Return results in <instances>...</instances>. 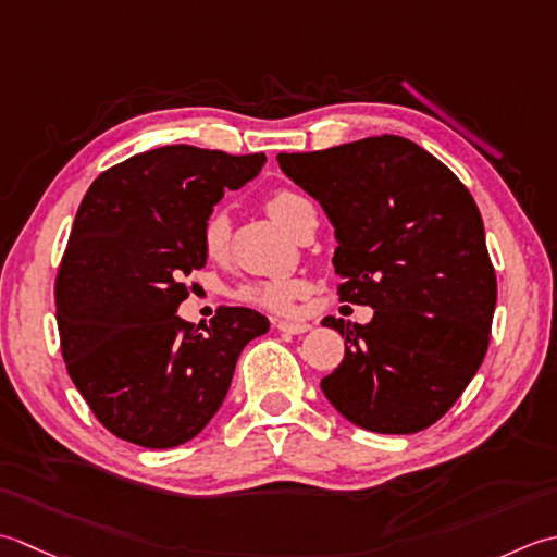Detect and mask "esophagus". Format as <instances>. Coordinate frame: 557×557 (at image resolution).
Here are the masks:
<instances>
[{
    "instance_id": "34e87169",
    "label": "esophagus",
    "mask_w": 557,
    "mask_h": 557,
    "mask_svg": "<svg viewBox=\"0 0 557 557\" xmlns=\"http://www.w3.org/2000/svg\"><path fill=\"white\" fill-rule=\"evenodd\" d=\"M276 324V329L278 332H283V334H305V332H310V324H305V322H288V320H276L274 322Z\"/></svg>"
}]
</instances>
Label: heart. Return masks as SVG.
Wrapping results in <instances>:
<instances>
[{
	"instance_id": "b5f03b06",
	"label": "heart",
	"mask_w": 557,
	"mask_h": 557,
	"mask_svg": "<svg viewBox=\"0 0 557 557\" xmlns=\"http://www.w3.org/2000/svg\"><path fill=\"white\" fill-rule=\"evenodd\" d=\"M308 207L310 201L293 189H274L264 201L267 213L288 233H293L300 213ZM201 247H203V255L213 259V262H221V259L228 257V247H231L228 215L221 211L209 215L201 228ZM302 293H305V283L300 278L288 276V278H269V281L247 283L245 288H240V298L249 305H257V308H264L271 312H288L293 308V302L302 298Z\"/></svg>"
}]
</instances>
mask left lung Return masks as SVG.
<instances>
[{"mask_svg": "<svg viewBox=\"0 0 557 557\" xmlns=\"http://www.w3.org/2000/svg\"><path fill=\"white\" fill-rule=\"evenodd\" d=\"M334 225L342 300L368 324L324 317L346 356L322 392L346 421L408 435L445 416L479 372L497 300L481 211L451 170L404 136L278 153Z\"/></svg>", "mask_w": 557, "mask_h": 557, "instance_id": "1", "label": "left lung"}]
</instances>
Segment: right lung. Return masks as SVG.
Segmentation results:
<instances>
[{
	"label": "right lung",
	"mask_w": 557,
	"mask_h": 557,
	"mask_svg": "<svg viewBox=\"0 0 557 557\" xmlns=\"http://www.w3.org/2000/svg\"><path fill=\"white\" fill-rule=\"evenodd\" d=\"M264 163V153L175 144L136 153L88 187L57 274V326L72 382L112 435L149 449L197 437L243 348L269 332L249 308H221L203 332L177 317L185 276L207 264L203 223L225 189Z\"/></svg>",
	"instance_id": "right-lung-1"
}]
</instances>
